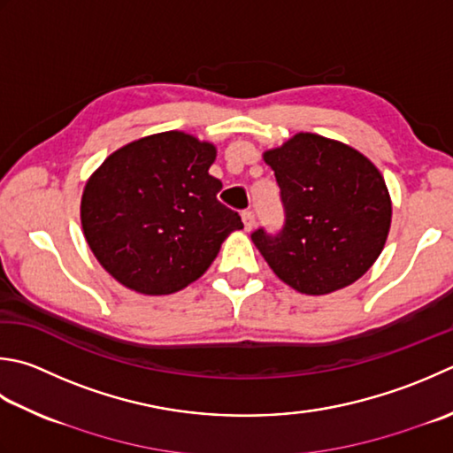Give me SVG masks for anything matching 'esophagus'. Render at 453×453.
Segmentation results:
<instances>
[{
  "label": "esophagus",
  "mask_w": 453,
  "mask_h": 453,
  "mask_svg": "<svg viewBox=\"0 0 453 453\" xmlns=\"http://www.w3.org/2000/svg\"><path fill=\"white\" fill-rule=\"evenodd\" d=\"M242 219H243V227H245V232H251V229L255 227V216H253V211H243V214H242Z\"/></svg>",
  "instance_id": "34e87169"
}]
</instances>
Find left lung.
<instances>
[{
  "label": "left lung",
  "mask_w": 453,
  "mask_h": 453,
  "mask_svg": "<svg viewBox=\"0 0 453 453\" xmlns=\"http://www.w3.org/2000/svg\"><path fill=\"white\" fill-rule=\"evenodd\" d=\"M274 171L285 226L251 234L274 274L303 295L351 285L377 261L391 227V196L377 166L340 141L296 133L263 155Z\"/></svg>",
  "instance_id": "obj_1"
}]
</instances>
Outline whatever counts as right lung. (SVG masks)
<instances>
[{"instance_id":"add662e5","label":"right lung","mask_w":453,"mask_h":453,"mask_svg":"<svg viewBox=\"0 0 453 453\" xmlns=\"http://www.w3.org/2000/svg\"><path fill=\"white\" fill-rule=\"evenodd\" d=\"M216 147L182 131L149 135L111 153L86 182L80 218L111 277L161 296L200 279L224 239L242 229L208 173Z\"/></svg>"}]
</instances>
